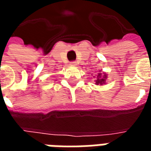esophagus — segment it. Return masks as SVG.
Listing matches in <instances>:
<instances>
[{
    "label": "esophagus",
    "instance_id": "esophagus-1",
    "mask_svg": "<svg viewBox=\"0 0 151 151\" xmlns=\"http://www.w3.org/2000/svg\"><path fill=\"white\" fill-rule=\"evenodd\" d=\"M76 64H77V62L74 61V60H73V61L70 62V65H76Z\"/></svg>",
    "mask_w": 151,
    "mask_h": 151
}]
</instances>
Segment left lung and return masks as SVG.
<instances>
[{"instance_id":"1","label":"left lung","mask_w":151,"mask_h":151,"mask_svg":"<svg viewBox=\"0 0 151 151\" xmlns=\"http://www.w3.org/2000/svg\"><path fill=\"white\" fill-rule=\"evenodd\" d=\"M105 78H106V75H104V77L102 76V73H99L98 76H97V80H96V84L99 85V84H104L105 82Z\"/></svg>"}]
</instances>
